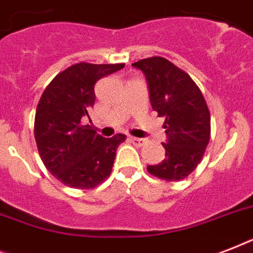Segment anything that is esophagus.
I'll list each match as a JSON object with an SVG mask.
<instances>
[{
    "mask_svg": "<svg viewBox=\"0 0 253 253\" xmlns=\"http://www.w3.org/2000/svg\"><path fill=\"white\" fill-rule=\"evenodd\" d=\"M131 142L134 143V144H136V146H143L144 143H146V139H143V138H132L131 136Z\"/></svg>",
    "mask_w": 253,
    "mask_h": 253,
    "instance_id": "34e87169",
    "label": "esophagus"
}]
</instances>
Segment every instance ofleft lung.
Masks as SVG:
<instances>
[{"mask_svg": "<svg viewBox=\"0 0 253 253\" xmlns=\"http://www.w3.org/2000/svg\"><path fill=\"white\" fill-rule=\"evenodd\" d=\"M146 76L151 106L166 117V159L147 170L166 181H180L200 164L210 140V113L204 95L188 73L164 57L132 64Z\"/></svg>", "mask_w": 253, "mask_h": 253, "instance_id": "8db88e82", "label": "left lung"}]
</instances>
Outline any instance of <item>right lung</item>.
Masks as SVG:
<instances>
[{
    "mask_svg": "<svg viewBox=\"0 0 253 253\" xmlns=\"http://www.w3.org/2000/svg\"><path fill=\"white\" fill-rule=\"evenodd\" d=\"M125 64L79 63L53 79L42 94L34 134L45 168L67 186L91 189L110 174L115 152L126 135L103 138L90 125L95 83Z\"/></svg>",
    "mask_w": 253,
    "mask_h": 253,
    "instance_id": "right-lung-1",
    "label": "right lung"
}]
</instances>
